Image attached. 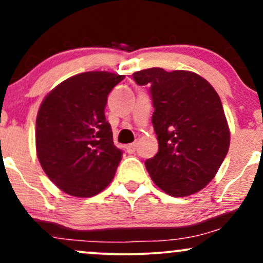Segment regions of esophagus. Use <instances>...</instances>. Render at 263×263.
Here are the masks:
<instances>
[{"label":"esophagus","instance_id":"34e87169","mask_svg":"<svg viewBox=\"0 0 263 263\" xmlns=\"http://www.w3.org/2000/svg\"><path fill=\"white\" fill-rule=\"evenodd\" d=\"M136 148H137V144H136V143L128 144V146H127V152L129 153V155H132V153L136 152Z\"/></svg>","mask_w":263,"mask_h":263}]
</instances>
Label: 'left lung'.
Masks as SVG:
<instances>
[{
  "label": "left lung",
  "mask_w": 263,
  "mask_h": 263,
  "mask_svg": "<svg viewBox=\"0 0 263 263\" xmlns=\"http://www.w3.org/2000/svg\"><path fill=\"white\" fill-rule=\"evenodd\" d=\"M151 85L158 153L144 162L153 183L173 197L195 194L218 173L230 146V128L218 92L189 70L149 68L134 73Z\"/></svg>",
  "instance_id": "left-lung-1"
}]
</instances>
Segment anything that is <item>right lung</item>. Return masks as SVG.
Segmentation results:
<instances>
[{
  "mask_svg": "<svg viewBox=\"0 0 263 263\" xmlns=\"http://www.w3.org/2000/svg\"><path fill=\"white\" fill-rule=\"evenodd\" d=\"M125 75L86 71L62 81L42 101L35 120V151L48 178L77 198L102 192L122 152L105 117L107 95Z\"/></svg>",
  "mask_w": 263,
  "mask_h": 263,
  "instance_id": "right-lung-1",
  "label": "right lung"
}]
</instances>
